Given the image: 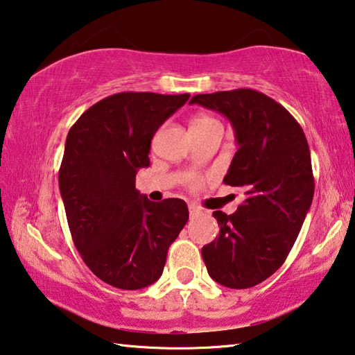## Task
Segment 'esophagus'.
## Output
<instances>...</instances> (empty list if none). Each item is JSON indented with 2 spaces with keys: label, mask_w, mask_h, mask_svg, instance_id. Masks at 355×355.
Listing matches in <instances>:
<instances>
[{
  "label": "esophagus",
  "mask_w": 355,
  "mask_h": 355,
  "mask_svg": "<svg viewBox=\"0 0 355 355\" xmlns=\"http://www.w3.org/2000/svg\"><path fill=\"white\" fill-rule=\"evenodd\" d=\"M189 212H190V218H196V216H200L202 214V210L198 206H195V204H190Z\"/></svg>",
  "instance_id": "esophagus-1"
}]
</instances>
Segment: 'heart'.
<instances>
[{"instance_id": "1", "label": "heart", "mask_w": 355, "mask_h": 355, "mask_svg": "<svg viewBox=\"0 0 355 355\" xmlns=\"http://www.w3.org/2000/svg\"><path fill=\"white\" fill-rule=\"evenodd\" d=\"M210 123H215V120H214L212 116H209V115H200V116L195 118L193 123H191V128L206 126V124H210ZM189 184L191 185V187H196V185L200 184V181H198V179H190Z\"/></svg>"}]
</instances>
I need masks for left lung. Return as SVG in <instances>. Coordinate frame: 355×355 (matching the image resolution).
Masks as SVG:
<instances>
[{
  "label": "left lung",
  "instance_id": "8db88e82",
  "mask_svg": "<svg viewBox=\"0 0 355 355\" xmlns=\"http://www.w3.org/2000/svg\"><path fill=\"white\" fill-rule=\"evenodd\" d=\"M191 104L229 118L239 149L225 176L245 190L237 212H214L220 235L202 248L210 277L229 288H250L281 268L312 206L315 179L301 124L252 89L195 95Z\"/></svg>",
  "mask_w": 355,
  "mask_h": 355
}]
</instances>
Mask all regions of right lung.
<instances>
[{
	"label": "right lung",
	"instance_id": "add662e5",
	"mask_svg": "<svg viewBox=\"0 0 355 355\" xmlns=\"http://www.w3.org/2000/svg\"><path fill=\"white\" fill-rule=\"evenodd\" d=\"M189 98L115 93L87 109L67 135L59 189L71 239L93 275L115 288L157 281L168 248L189 221L185 201L153 202L135 190L154 134Z\"/></svg>",
	"mask_w": 355,
	"mask_h": 355
}]
</instances>
